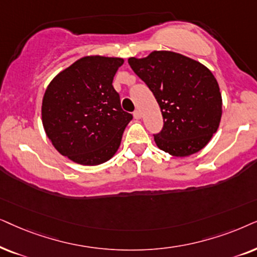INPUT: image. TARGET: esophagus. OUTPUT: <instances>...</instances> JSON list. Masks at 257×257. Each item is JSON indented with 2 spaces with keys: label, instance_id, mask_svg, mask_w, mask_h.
<instances>
[{
  "label": "esophagus",
  "instance_id": "34e87169",
  "mask_svg": "<svg viewBox=\"0 0 257 257\" xmlns=\"http://www.w3.org/2000/svg\"><path fill=\"white\" fill-rule=\"evenodd\" d=\"M134 117L138 118V119L141 118V117H142V112H141V110H139V109H138V110H135V111H134Z\"/></svg>",
  "mask_w": 257,
  "mask_h": 257
}]
</instances>
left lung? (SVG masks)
Wrapping results in <instances>:
<instances>
[{
	"instance_id": "left-lung-1",
	"label": "left lung",
	"mask_w": 257,
	"mask_h": 257,
	"mask_svg": "<svg viewBox=\"0 0 257 257\" xmlns=\"http://www.w3.org/2000/svg\"><path fill=\"white\" fill-rule=\"evenodd\" d=\"M134 73L153 91L163 116L154 135L156 146L173 156L193 155L217 132L222 96L213 73L202 63L168 50L128 60Z\"/></svg>"
}]
</instances>
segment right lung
I'll return each mask as SVG.
<instances>
[{"instance_id":"1","label":"right lung","mask_w":257,"mask_h":257,"mask_svg":"<svg viewBox=\"0 0 257 257\" xmlns=\"http://www.w3.org/2000/svg\"><path fill=\"white\" fill-rule=\"evenodd\" d=\"M123 59L84 56L61 71L42 100L44 132L61 155L83 166L107 162L117 152L133 115L112 87Z\"/></svg>"}]
</instances>
